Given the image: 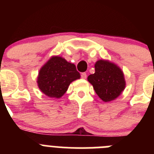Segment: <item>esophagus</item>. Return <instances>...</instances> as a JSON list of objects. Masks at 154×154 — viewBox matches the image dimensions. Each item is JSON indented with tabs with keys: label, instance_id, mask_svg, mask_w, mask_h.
<instances>
[{
	"label": "esophagus",
	"instance_id": "34e87169",
	"mask_svg": "<svg viewBox=\"0 0 154 154\" xmlns=\"http://www.w3.org/2000/svg\"><path fill=\"white\" fill-rule=\"evenodd\" d=\"M86 77H87V75H86V73L85 72H82L81 74V78L82 79H86Z\"/></svg>",
	"mask_w": 154,
	"mask_h": 154
}]
</instances>
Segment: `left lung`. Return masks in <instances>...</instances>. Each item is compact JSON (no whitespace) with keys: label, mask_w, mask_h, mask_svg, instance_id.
I'll return each mask as SVG.
<instances>
[{"label":"left lung","mask_w":154,"mask_h":154,"mask_svg":"<svg viewBox=\"0 0 154 154\" xmlns=\"http://www.w3.org/2000/svg\"><path fill=\"white\" fill-rule=\"evenodd\" d=\"M88 81L96 94L104 102L112 101L125 89L123 72L109 61L99 60L95 64V73L88 76Z\"/></svg>","instance_id":"obj_1"}]
</instances>
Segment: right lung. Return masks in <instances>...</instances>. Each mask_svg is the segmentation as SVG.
Instances as JSON below:
<instances>
[{
  "label": "right lung",
  "mask_w": 154,
  "mask_h": 154,
  "mask_svg": "<svg viewBox=\"0 0 154 154\" xmlns=\"http://www.w3.org/2000/svg\"><path fill=\"white\" fill-rule=\"evenodd\" d=\"M80 78L74 64L62 57H52L41 69L38 77L39 89L51 98L62 97L72 81Z\"/></svg>",
  "instance_id": "right-lung-1"
}]
</instances>
